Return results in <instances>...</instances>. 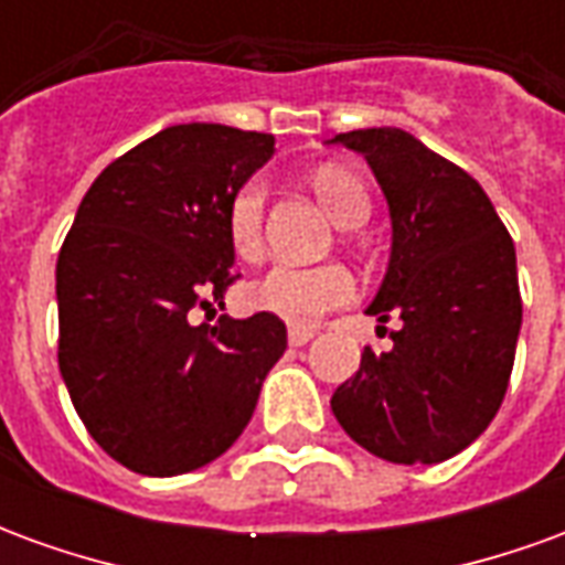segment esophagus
<instances>
[{
	"label": "esophagus",
	"instance_id": "obj_1",
	"mask_svg": "<svg viewBox=\"0 0 565 565\" xmlns=\"http://www.w3.org/2000/svg\"><path fill=\"white\" fill-rule=\"evenodd\" d=\"M315 339V330H302V327H290L287 330V342L294 344V348H302V344H308Z\"/></svg>",
	"mask_w": 565,
	"mask_h": 565
}]
</instances>
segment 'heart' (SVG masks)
<instances>
[{
	"label": "heart",
	"mask_w": 565,
	"mask_h": 565,
	"mask_svg": "<svg viewBox=\"0 0 565 565\" xmlns=\"http://www.w3.org/2000/svg\"><path fill=\"white\" fill-rule=\"evenodd\" d=\"M311 186L320 205L339 226H360L372 211L363 181L342 166L318 169L311 174ZM263 211H266V186L259 178H247L226 199V238L235 257L247 263H254L263 254ZM351 296H354V275L339 263H320V266L278 263L247 290V299L257 311L275 315L294 327H311L323 311L344 306Z\"/></svg>",
	"instance_id": "1"
}]
</instances>
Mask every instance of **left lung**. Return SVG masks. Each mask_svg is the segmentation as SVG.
<instances>
[{
    "label": "left lung",
    "instance_id": "1",
    "mask_svg": "<svg viewBox=\"0 0 565 565\" xmlns=\"http://www.w3.org/2000/svg\"><path fill=\"white\" fill-rule=\"evenodd\" d=\"M332 141L366 157L391 209V263L366 315L403 320L391 351H363L332 415L381 460H448L484 433L509 387L523 311L514 242L472 174L412 132Z\"/></svg>",
    "mask_w": 565,
    "mask_h": 565
}]
</instances>
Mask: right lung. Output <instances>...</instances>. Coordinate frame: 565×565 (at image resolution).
<instances>
[{"instance_id": "obj_1", "label": "right lung", "mask_w": 565, "mask_h": 565, "mask_svg": "<svg viewBox=\"0 0 565 565\" xmlns=\"http://www.w3.org/2000/svg\"><path fill=\"white\" fill-rule=\"evenodd\" d=\"M271 153L266 132L178 124L117 157L81 199L56 259L60 372L87 433L132 472L217 460L287 348L266 311L190 323L235 281L226 199Z\"/></svg>"}]
</instances>
